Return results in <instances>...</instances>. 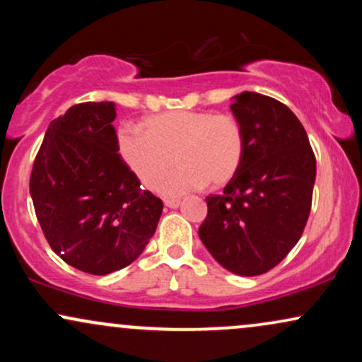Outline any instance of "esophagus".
Instances as JSON below:
<instances>
[{
    "instance_id": "obj_1",
    "label": "esophagus",
    "mask_w": 362,
    "mask_h": 362,
    "mask_svg": "<svg viewBox=\"0 0 362 362\" xmlns=\"http://www.w3.org/2000/svg\"><path fill=\"white\" fill-rule=\"evenodd\" d=\"M165 206L167 207H172V209H175V207L180 206V201L178 199H165Z\"/></svg>"
}]
</instances>
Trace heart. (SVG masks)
I'll use <instances>...</instances> for the list:
<instances>
[{
	"mask_svg": "<svg viewBox=\"0 0 362 362\" xmlns=\"http://www.w3.org/2000/svg\"><path fill=\"white\" fill-rule=\"evenodd\" d=\"M141 132L120 129L119 155L146 189H156L175 160L161 192L182 195L209 185L219 189L240 172L247 149L242 122L231 114L168 110L141 120Z\"/></svg>",
	"mask_w": 362,
	"mask_h": 362,
	"instance_id": "obj_1",
	"label": "heart"
}]
</instances>
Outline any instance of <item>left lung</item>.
Returning <instances> with one entry per match:
<instances>
[{"mask_svg":"<svg viewBox=\"0 0 362 362\" xmlns=\"http://www.w3.org/2000/svg\"><path fill=\"white\" fill-rule=\"evenodd\" d=\"M231 110L247 139L243 163L221 195L206 197L199 238L230 272L260 276L301 238L317 160L300 119L276 98L243 91Z\"/></svg>","mask_w":362,"mask_h":362,"instance_id":"8db88e82","label":"left lung"}]
</instances>
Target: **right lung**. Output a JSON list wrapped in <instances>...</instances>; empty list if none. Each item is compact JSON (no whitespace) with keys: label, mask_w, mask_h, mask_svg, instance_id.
<instances>
[{"label":"right lung","mask_w":362,"mask_h":362,"mask_svg":"<svg viewBox=\"0 0 362 362\" xmlns=\"http://www.w3.org/2000/svg\"><path fill=\"white\" fill-rule=\"evenodd\" d=\"M114 119V102L73 105L49 124L30 175L45 240L66 264L95 276L138 259L163 211L117 153Z\"/></svg>","instance_id":"add662e5"}]
</instances>
